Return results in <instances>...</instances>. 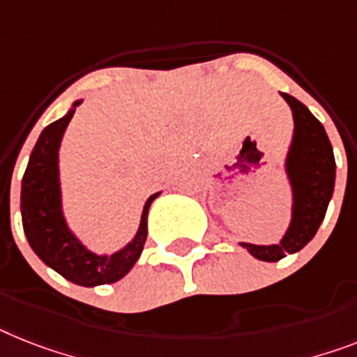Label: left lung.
Instances as JSON below:
<instances>
[{
	"label": "left lung",
	"instance_id": "8db88e82",
	"mask_svg": "<svg viewBox=\"0 0 357 357\" xmlns=\"http://www.w3.org/2000/svg\"><path fill=\"white\" fill-rule=\"evenodd\" d=\"M291 109L294 132L284 158V173L291 191L290 225L278 244L238 243L250 255L275 263L310 243L325 219L334 193L335 158L323 123L305 104L281 93Z\"/></svg>",
	"mask_w": 357,
	"mask_h": 357
}]
</instances>
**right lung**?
I'll use <instances>...</instances> for the list:
<instances>
[{
  "label": "right lung",
  "mask_w": 357,
  "mask_h": 357,
  "mask_svg": "<svg viewBox=\"0 0 357 357\" xmlns=\"http://www.w3.org/2000/svg\"><path fill=\"white\" fill-rule=\"evenodd\" d=\"M82 102L84 100L73 102L60 120L41 131L22 181V220L32 252L47 266L67 281L91 288L120 281L135 266L147 238L149 206L162 191L146 200L137 234L119 252L96 253L76 237L63 213L60 147L67 126Z\"/></svg>",
  "instance_id": "obj_1"
}]
</instances>
